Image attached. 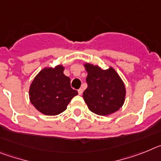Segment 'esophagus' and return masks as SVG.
<instances>
[{
    "instance_id": "1",
    "label": "esophagus",
    "mask_w": 161,
    "mask_h": 161,
    "mask_svg": "<svg viewBox=\"0 0 161 161\" xmlns=\"http://www.w3.org/2000/svg\"><path fill=\"white\" fill-rule=\"evenodd\" d=\"M82 92H83V89L82 88H79V90H78V93H79V95H82Z\"/></svg>"
}]
</instances>
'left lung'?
I'll return each instance as SVG.
<instances>
[{"label": "left lung", "instance_id": "obj_1", "mask_svg": "<svg viewBox=\"0 0 161 161\" xmlns=\"http://www.w3.org/2000/svg\"><path fill=\"white\" fill-rule=\"evenodd\" d=\"M84 67L87 73V88L82 97L90 111L107 116L119 110L125 102L126 90L117 71L112 66L103 69L86 62Z\"/></svg>", "mask_w": 161, "mask_h": 161}]
</instances>
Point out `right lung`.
Masks as SVG:
<instances>
[{
    "instance_id": "add662e5",
    "label": "right lung",
    "mask_w": 161,
    "mask_h": 161,
    "mask_svg": "<svg viewBox=\"0 0 161 161\" xmlns=\"http://www.w3.org/2000/svg\"><path fill=\"white\" fill-rule=\"evenodd\" d=\"M65 66L44 67L36 75L29 88V99L41 114L55 116L61 114L73 97L78 95L71 88L70 79L64 75Z\"/></svg>"
}]
</instances>
